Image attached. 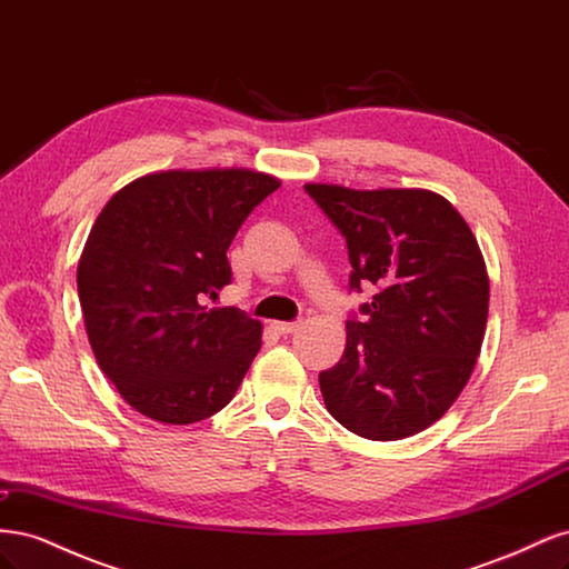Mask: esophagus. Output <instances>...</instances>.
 Returning <instances> with one entry per match:
<instances>
[{"label":"esophagus","instance_id":"34e87169","mask_svg":"<svg viewBox=\"0 0 569 569\" xmlns=\"http://www.w3.org/2000/svg\"><path fill=\"white\" fill-rule=\"evenodd\" d=\"M301 327V322H272V330L278 335H295Z\"/></svg>","mask_w":569,"mask_h":569}]
</instances>
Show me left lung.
<instances>
[{"mask_svg": "<svg viewBox=\"0 0 569 569\" xmlns=\"http://www.w3.org/2000/svg\"><path fill=\"white\" fill-rule=\"evenodd\" d=\"M306 192L347 237L351 289L372 287L347 349L320 372L330 416L349 432L396 441L453 406L477 366L489 316V274L468 222L429 189Z\"/></svg>", "mask_w": 569, "mask_h": 569, "instance_id": "8db88e82", "label": "left lung"}]
</instances>
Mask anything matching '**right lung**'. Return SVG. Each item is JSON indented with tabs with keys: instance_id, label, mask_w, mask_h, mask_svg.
Returning a JSON list of instances; mask_svg holds the SVG:
<instances>
[{
	"instance_id": "right-lung-1",
	"label": "right lung",
	"mask_w": 569,
	"mask_h": 569,
	"mask_svg": "<svg viewBox=\"0 0 569 569\" xmlns=\"http://www.w3.org/2000/svg\"><path fill=\"white\" fill-rule=\"evenodd\" d=\"M280 180L253 168L157 170L107 201L78 261L97 366L123 401L163 425L226 408L263 325L206 297L230 284L228 249Z\"/></svg>"
}]
</instances>
